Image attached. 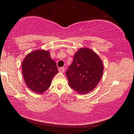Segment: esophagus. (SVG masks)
I'll return each instance as SVG.
<instances>
[{
  "label": "esophagus",
  "mask_w": 134,
  "mask_h": 134,
  "mask_svg": "<svg viewBox=\"0 0 134 134\" xmlns=\"http://www.w3.org/2000/svg\"><path fill=\"white\" fill-rule=\"evenodd\" d=\"M58 71L60 72H65V68L64 67H60L58 68Z\"/></svg>",
  "instance_id": "34e87169"
}]
</instances>
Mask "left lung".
Returning <instances> with one entry per match:
<instances>
[{
    "instance_id": "1",
    "label": "left lung",
    "mask_w": 134,
    "mask_h": 134,
    "mask_svg": "<svg viewBox=\"0 0 134 134\" xmlns=\"http://www.w3.org/2000/svg\"><path fill=\"white\" fill-rule=\"evenodd\" d=\"M104 66L102 60L90 49L80 48L66 72L71 88L81 94L90 92L101 79Z\"/></svg>"
}]
</instances>
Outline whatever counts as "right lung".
Masks as SVG:
<instances>
[{"instance_id": "add662e5", "label": "right lung", "mask_w": 134, "mask_h": 134, "mask_svg": "<svg viewBox=\"0 0 134 134\" xmlns=\"http://www.w3.org/2000/svg\"><path fill=\"white\" fill-rule=\"evenodd\" d=\"M22 71L27 87L38 94L49 88L52 78L58 72L50 52L45 50H36L27 54L22 63Z\"/></svg>"}]
</instances>
